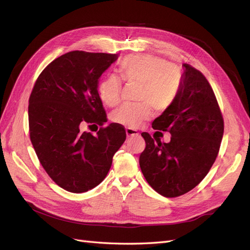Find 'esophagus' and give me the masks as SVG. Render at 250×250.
<instances>
[{"mask_svg":"<svg viewBox=\"0 0 250 250\" xmlns=\"http://www.w3.org/2000/svg\"><path fill=\"white\" fill-rule=\"evenodd\" d=\"M126 135H127V138L139 137V131L133 129V128H126Z\"/></svg>","mask_w":250,"mask_h":250,"instance_id":"1","label":"esophagus"}]
</instances>
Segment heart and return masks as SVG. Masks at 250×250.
Listing matches in <instances>:
<instances>
[{
  "label": "heart",
  "mask_w": 250,
  "mask_h": 250,
  "mask_svg": "<svg viewBox=\"0 0 250 250\" xmlns=\"http://www.w3.org/2000/svg\"><path fill=\"white\" fill-rule=\"evenodd\" d=\"M121 77L126 82L141 84L137 105H122L110 115L113 123L129 128L139 127L152 113V106L164 111L171 106L180 87L178 71L167 60L146 54L126 56L119 65ZM121 81L113 75L104 78L98 85V96L108 107L120 102Z\"/></svg>",
  "instance_id": "b5f03b06"
}]
</instances>
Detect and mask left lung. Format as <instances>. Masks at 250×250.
Here are the masks:
<instances>
[{"label": "left lung", "mask_w": 250, "mask_h": 250, "mask_svg": "<svg viewBox=\"0 0 250 250\" xmlns=\"http://www.w3.org/2000/svg\"><path fill=\"white\" fill-rule=\"evenodd\" d=\"M179 92L156 118L153 129L169 131L171 141L142 132L146 148L140 155L144 177L165 197H178L207 176L220 149L224 121L214 90L203 74L184 63Z\"/></svg>", "instance_id": "left-lung-1"}]
</instances>
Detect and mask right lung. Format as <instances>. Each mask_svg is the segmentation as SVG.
<instances>
[{
  "mask_svg": "<svg viewBox=\"0 0 250 250\" xmlns=\"http://www.w3.org/2000/svg\"><path fill=\"white\" fill-rule=\"evenodd\" d=\"M118 54L72 51L53 60L29 98V131L35 153L56 185L83 193L106 177L126 131L111 123L97 135L82 129L103 126L106 112L98 81Z\"/></svg>",
  "mask_w": 250,
  "mask_h": 250,
  "instance_id": "right-lung-1",
  "label": "right lung"
}]
</instances>
